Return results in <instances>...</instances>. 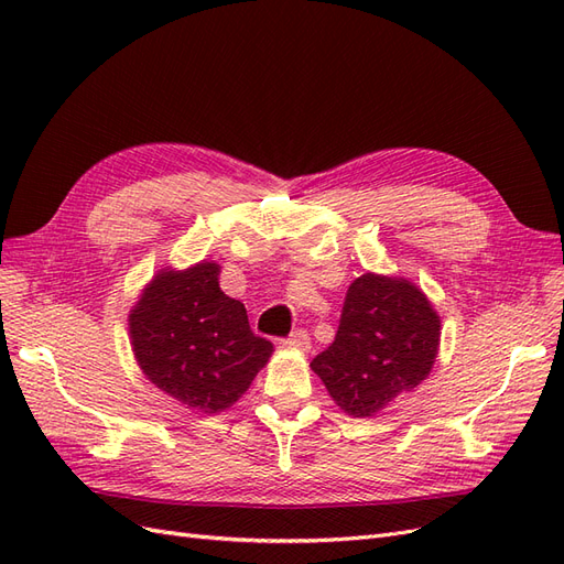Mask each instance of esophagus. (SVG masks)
<instances>
[{"label": "esophagus", "instance_id": "34e87169", "mask_svg": "<svg viewBox=\"0 0 564 564\" xmlns=\"http://www.w3.org/2000/svg\"><path fill=\"white\" fill-rule=\"evenodd\" d=\"M286 348H294V350H301V352H308L311 350V336L305 332H294L292 338L286 340Z\"/></svg>", "mask_w": 564, "mask_h": 564}]
</instances>
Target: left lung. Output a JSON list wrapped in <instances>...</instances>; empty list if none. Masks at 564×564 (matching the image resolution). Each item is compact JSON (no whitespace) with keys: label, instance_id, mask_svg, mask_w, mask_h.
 I'll list each match as a JSON object with an SVG mask.
<instances>
[{"label":"left lung","instance_id":"8db88e82","mask_svg":"<svg viewBox=\"0 0 564 564\" xmlns=\"http://www.w3.org/2000/svg\"><path fill=\"white\" fill-rule=\"evenodd\" d=\"M440 334V315L414 282L365 272L348 286L334 344L311 369L340 412L369 419L429 379Z\"/></svg>","mask_w":564,"mask_h":564}]
</instances>
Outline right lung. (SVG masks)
Here are the masks:
<instances>
[{
    "mask_svg": "<svg viewBox=\"0 0 564 564\" xmlns=\"http://www.w3.org/2000/svg\"><path fill=\"white\" fill-rule=\"evenodd\" d=\"M220 265L158 270L129 311V338L145 379L195 414H218L249 390L272 355L253 336L245 303L224 294Z\"/></svg>",
    "mask_w": 564,
    "mask_h": 564,
    "instance_id": "obj_1",
    "label": "right lung"
}]
</instances>
